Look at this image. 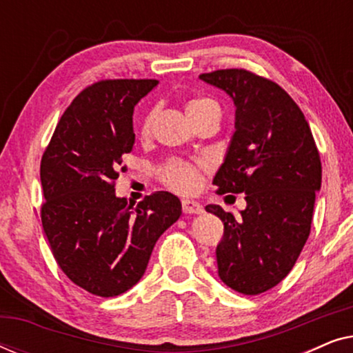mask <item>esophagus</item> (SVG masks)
I'll return each instance as SVG.
<instances>
[{
	"instance_id": "esophagus-1",
	"label": "esophagus",
	"mask_w": 353,
	"mask_h": 353,
	"mask_svg": "<svg viewBox=\"0 0 353 353\" xmlns=\"http://www.w3.org/2000/svg\"><path fill=\"white\" fill-rule=\"evenodd\" d=\"M181 205H183V212H185V214H202V212H204L202 205L196 201L185 199L181 202Z\"/></svg>"
}]
</instances>
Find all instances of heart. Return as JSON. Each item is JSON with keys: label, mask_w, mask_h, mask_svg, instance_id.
<instances>
[{"label": "heart", "mask_w": 353, "mask_h": 353, "mask_svg": "<svg viewBox=\"0 0 353 353\" xmlns=\"http://www.w3.org/2000/svg\"><path fill=\"white\" fill-rule=\"evenodd\" d=\"M209 108H219V105H216L215 101H212L209 98H196L188 103L186 110L188 114H190V117H194V115ZM152 120H154V112L151 110V112L144 115L141 120V125H139V133H141V137H148V134L151 133ZM161 176L165 185L181 192L194 191L197 190V186H199L201 183L199 168L192 165V163L181 162V161L168 162L167 165L161 170Z\"/></svg>", "instance_id": "b5f03b06"}]
</instances>
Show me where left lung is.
<instances>
[{"label": "left lung", "mask_w": 353, "mask_h": 353, "mask_svg": "<svg viewBox=\"0 0 353 353\" xmlns=\"http://www.w3.org/2000/svg\"><path fill=\"white\" fill-rule=\"evenodd\" d=\"M199 79L233 99L234 133L214 176L216 194L244 192L234 216L220 205L207 212L223 221L216 245L219 276L245 296L262 294L291 272L307 243L321 188V162L302 110L272 80L244 69Z\"/></svg>", "instance_id": "8db88e82"}]
</instances>
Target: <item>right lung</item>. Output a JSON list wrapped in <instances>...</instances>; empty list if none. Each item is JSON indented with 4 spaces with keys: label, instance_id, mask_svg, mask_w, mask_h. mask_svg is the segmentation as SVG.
Listing matches in <instances>:
<instances>
[{
    "label": "right lung",
    "instance_id": "obj_1",
    "mask_svg": "<svg viewBox=\"0 0 353 353\" xmlns=\"http://www.w3.org/2000/svg\"><path fill=\"white\" fill-rule=\"evenodd\" d=\"M157 80H103L88 86L62 114L41 159V223L57 265L77 286L115 297L146 272L163 231L181 215L167 191L137 207L115 196L134 144L133 110Z\"/></svg>",
    "mask_w": 353,
    "mask_h": 353
}]
</instances>
